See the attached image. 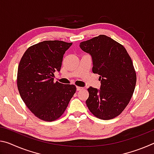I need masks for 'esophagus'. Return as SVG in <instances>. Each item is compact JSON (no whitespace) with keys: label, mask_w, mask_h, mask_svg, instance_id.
I'll return each instance as SVG.
<instances>
[{"label":"esophagus","mask_w":154,"mask_h":154,"mask_svg":"<svg viewBox=\"0 0 154 154\" xmlns=\"http://www.w3.org/2000/svg\"><path fill=\"white\" fill-rule=\"evenodd\" d=\"M83 89V88L82 87H79V86H77V90H82Z\"/></svg>","instance_id":"34e87169"}]
</instances>
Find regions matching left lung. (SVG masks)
I'll return each instance as SVG.
<instances>
[{"instance_id": "1", "label": "left lung", "mask_w": 154, "mask_h": 154, "mask_svg": "<svg viewBox=\"0 0 154 154\" xmlns=\"http://www.w3.org/2000/svg\"><path fill=\"white\" fill-rule=\"evenodd\" d=\"M92 58L94 73L100 75V89L90 87L88 109L99 119L108 120L122 113L133 95L137 74L132 59L120 43L100 35L80 43Z\"/></svg>"}]
</instances>
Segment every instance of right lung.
Instances as JSON below:
<instances>
[{
    "instance_id": "add662e5",
    "label": "right lung",
    "mask_w": 154,
    "mask_h": 154,
    "mask_svg": "<svg viewBox=\"0 0 154 154\" xmlns=\"http://www.w3.org/2000/svg\"><path fill=\"white\" fill-rule=\"evenodd\" d=\"M71 45L62 41H44L28 48L20 60L18 91L29 110L41 120L52 122L60 118L76 92L75 85L54 82L53 78Z\"/></svg>"
}]
</instances>
